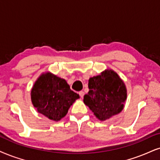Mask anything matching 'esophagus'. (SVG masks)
Returning <instances> with one entry per match:
<instances>
[{
	"label": "esophagus",
	"instance_id": "34e87169",
	"mask_svg": "<svg viewBox=\"0 0 160 160\" xmlns=\"http://www.w3.org/2000/svg\"><path fill=\"white\" fill-rule=\"evenodd\" d=\"M78 94H79V96H81V98H83V96L84 95V91H80L78 92Z\"/></svg>",
	"mask_w": 160,
	"mask_h": 160
}]
</instances>
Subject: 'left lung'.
I'll return each instance as SVG.
<instances>
[{"instance_id": "left-lung-1", "label": "left lung", "mask_w": 160, "mask_h": 160, "mask_svg": "<svg viewBox=\"0 0 160 160\" xmlns=\"http://www.w3.org/2000/svg\"><path fill=\"white\" fill-rule=\"evenodd\" d=\"M89 92L84 96V103L100 121H105L123 110L127 99L125 82L111 69L102 71L88 81Z\"/></svg>"}]
</instances>
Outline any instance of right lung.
<instances>
[{"mask_svg":"<svg viewBox=\"0 0 160 160\" xmlns=\"http://www.w3.org/2000/svg\"><path fill=\"white\" fill-rule=\"evenodd\" d=\"M78 98L79 95L70 90L66 80L50 72L41 74L31 90V101L37 111L55 122L64 117Z\"/></svg>","mask_w":160,"mask_h":160,"instance_id":"right-lung-1","label":"right lung"}]
</instances>
